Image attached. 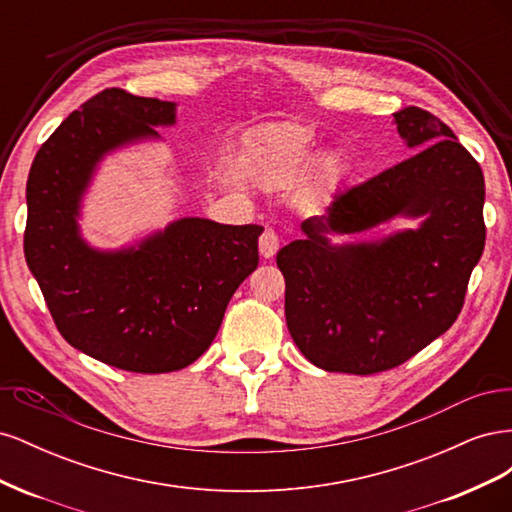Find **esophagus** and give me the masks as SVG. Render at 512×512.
<instances>
[{
	"label": "esophagus",
	"instance_id": "obj_1",
	"mask_svg": "<svg viewBox=\"0 0 512 512\" xmlns=\"http://www.w3.org/2000/svg\"><path fill=\"white\" fill-rule=\"evenodd\" d=\"M258 247L262 258H273L277 250H280V237H277V232L273 228H265V232L258 239Z\"/></svg>",
	"mask_w": 512,
	"mask_h": 512
}]
</instances>
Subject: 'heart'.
<instances>
[{
  "instance_id": "1",
  "label": "heart",
  "mask_w": 512,
  "mask_h": 512,
  "mask_svg": "<svg viewBox=\"0 0 512 512\" xmlns=\"http://www.w3.org/2000/svg\"><path fill=\"white\" fill-rule=\"evenodd\" d=\"M316 136L307 126L282 123L260 130L250 143L245 168L262 188H284L299 179L316 158ZM346 164L339 156L324 158L314 173V190H327L342 179Z\"/></svg>"
}]
</instances>
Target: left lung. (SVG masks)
<instances>
[{"label":"left lung","instance_id":"obj_1","mask_svg":"<svg viewBox=\"0 0 512 512\" xmlns=\"http://www.w3.org/2000/svg\"><path fill=\"white\" fill-rule=\"evenodd\" d=\"M412 158L337 192L303 239L277 252L286 324L307 361L369 376L406 363L457 320L485 250V177L436 115L393 113ZM395 214L426 215L418 231L376 244L331 246L327 231H360Z\"/></svg>","mask_w":512,"mask_h":512}]
</instances>
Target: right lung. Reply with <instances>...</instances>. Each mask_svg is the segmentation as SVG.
<instances>
[{
    "mask_svg": "<svg viewBox=\"0 0 512 512\" xmlns=\"http://www.w3.org/2000/svg\"><path fill=\"white\" fill-rule=\"evenodd\" d=\"M170 123L173 102L104 89L46 138L27 179L25 260L57 331L76 350L136 374L194 363L258 267L256 224L183 218L121 252H96L81 239L76 215L100 158Z\"/></svg>",
    "mask_w": 512,
    "mask_h": 512,
    "instance_id": "1",
    "label": "right lung"
}]
</instances>
